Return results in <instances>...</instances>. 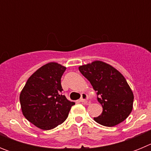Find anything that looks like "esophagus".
Segmentation results:
<instances>
[{
	"label": "esophagus",
	"mask_w": 151,
	"mask_h": 151,
	"mask_svg": "<svg viewBox=\"0 0 151 151\" xmlns=\"http://www.w3.org/2000/svg\"><path fill=\"white\" fill-rule=\"evenodd\" d=\"M88 98L89 96L87 94L82 93V96H81V98H80V101L81 102H85V101H87V100H88Z\"/></svg>",
	"instance_id": "34e87169"
}]
</instances>
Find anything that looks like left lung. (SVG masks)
<instances>
[{"label":"left lung","instance_id":"8db88e82","mask_svg":"<svg viewBox=\"0 0 151 151\" xmlns=\"http://www.w3.org/2000/svg\"><path fill=\"white\" fill-rule=\"evenodd\" d=\"M80 73L97 91V101L103 112L94 119L105 126H114L123 122L132 110L134 95L124 76L109 64L102 61L79 66Z\"/></svg>","mask_w":151,"mask_h":151}]
</instances>
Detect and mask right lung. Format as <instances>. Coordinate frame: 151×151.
Segmentation results:
<instances>
[{
	"label": "right lung",
	"mask_w": 151,
	"mask_h": 151,
	"mask_svg": "<svg viewBox=\"0 0 151 151\" xmlns=\"http://www.w3.org/2000/svg\"><path fill=\"white\" fill-rule=\"evenodd\" d=\"M66 69L57 63L45 64L29 77L21 91L22 114L39 129L50 130L62 124L75 105L62 94L61 77Z\"/></svg>",
	"instance_id": "add662e5"
}]
</instances>
